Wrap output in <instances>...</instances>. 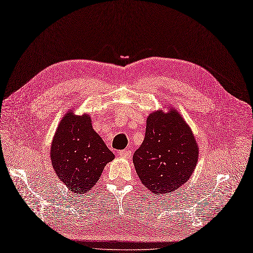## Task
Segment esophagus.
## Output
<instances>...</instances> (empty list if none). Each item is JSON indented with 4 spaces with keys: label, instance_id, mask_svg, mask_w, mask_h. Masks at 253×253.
<instances>
[{
    "label": "esophagus",
    "instance_id": "34e87169",
    "mask_svg": "<svg viewBox=\"0 0 253 253\" xmlns=\"http://www.w3.org/2000/svg\"><path fill=\"white\" fill-rule=\"evenodd\" d=\"M119 155L121 157H124V158H129L130 155H131V151L130 150H123V151H120Z\"/></svg>",
    "mask_w": 253,
    "mask_h": 253
}]
</instances>
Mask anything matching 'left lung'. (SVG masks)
<instances>
[{
    "label": "left lung",
    "instance_id": "1",
    "mask_svg": "<svg viewBox=\"0 0 253 253\" xmlns=\"http://www.w3.org/2000/svg\"><path fill=\"white\" fill-rule=\"evenodd\" d=\"M199 147L191 127L174 107L150 112L144 142L133 154L136 174L155 195L171 193L190 179Z\"/></svg>",
    "mask_w": 253,
    "mask_h": 253
}]
</instances>
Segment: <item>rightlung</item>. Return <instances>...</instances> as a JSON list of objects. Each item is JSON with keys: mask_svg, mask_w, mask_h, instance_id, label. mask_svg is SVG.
Segmentation results:
<instances>
[{"mask_svg": "<svg viewBox=\"0 0 253 253\" xmlns=\"http://www.w3.org/2000/svg\"><path fill=\"white\" fill-rule=\"evenodd\" d=\"M52 167L69 191L81 195L91 190L104 170L114 161L112 153L93 130L88 114L78 116L68 110L52 139Z\"/></svg>", "mask_w": 253, "mask_h": 253, "instance_id": "right-lung-1", "label": "right lung"}]
</instances>
